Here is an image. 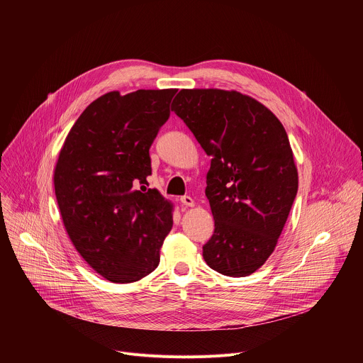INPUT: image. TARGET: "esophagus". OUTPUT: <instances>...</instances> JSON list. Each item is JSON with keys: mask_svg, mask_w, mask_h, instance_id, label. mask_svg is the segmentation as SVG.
<instances>
[{"mask_svg": "<svg viewBox=\"0 0 363 363\" xmlns=\"http://www.w3.org/2000/svg\"><path fill=\"white\" fill-rule=\"evenodd\" d=\"M181 203H182L184 206H194V205H195V201H194L191 196L185 195V196L181 198Z\"/></svg>", "mask_w": 363, "mask_h": 363, "instance_id": "34e87169", "label": "esophagus"}]
</instances>
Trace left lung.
<instances>
[{
  "mask_svg": "<svg viewBox=\"0 0 363 363\" xmlns=\"http://www.w3.org/2000/svg\"><path fill=\"white\" fill-rule=\"evenodd\" d=\"M171 109L211 157L205 195L216 230L203 260L224 276H250L274 251L297 194L287 133L263 103L237 90L182 89Z\"/></svg>",
  "mask_w": 363,
  "mask_h": 363,
  "instance_id": "left-lung-1",
  "label": "left lung"
}]
</instances>
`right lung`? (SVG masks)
I'll use <instances>...</instances> for the list:
<instances>
[{
	"instance_id": "right-lung-1",
	"label": "right lung",
	"mask_w": 363,
	"mask_h": 363,
	"mask_svg": "<svg viewBox=\"0 0 363 363\" xmlns=\"http://www.w3.org/2000/svg\"><path fill=\"white\" fill-rule=\"evenodd\" d=\"M175 93L140 89L97 97L59 153L53 181L65 228L83 260L112 283H133L157 269L174 224V203L145 184L149 147Z\"/></svg>"
}]
</instances>
